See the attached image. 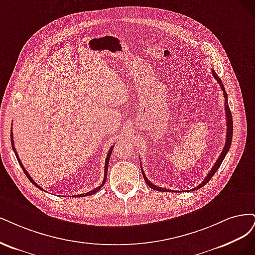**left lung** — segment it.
Segmentation results:
<instances>
[{
    "instance_id": "1",
    "label": "left lung",
    "mask_w": 255,
    "mask_h": 255,
    "mask_svg": "<svg viewBox=\"0 0 255 255\" xmlns=\"http://www.w3.org/2000/svg\"><path fill=\"white\" fill-rule=\"evenodd\" d=\"M212 73H213V76H214V78L217 80V83H218L219 86L221 87V90H223V93H224V96H225V110H226V117H227V137H226V143H225L223 151H221V153H220V155L218 157L217 161H216L215 164H214V166L212 167V169L210 170V172L207 175V177L204 178V180L201 182V184H199L198 186L194 187L193 190H190V191L199 190V188H201L203 185H205V184H207V183L210 181L211 178H212L213 176H214V174L217 171V169L219 168V166L221 165V163H223V161H224V159H225V157H226V154L228 153V151H229V149H230V146H231V143H232V136H233V120H232V113H231V111H230V107H229V105H228V95H227V92H226V89H225V87H224V85H223V81H221V79L218 77V75L215 73V71H212ZM141 169H142V167H141ZM142 174H143L145 182L147 183V185H148L150 188H152V190L159 191V192H164V191H165V192L169 191V192H170V190H166V188L159 187V186H157V185L152 184V183L149 181V180L147 179V177L145 176V172L143 171V169H142ZM172 192H174V191H172Z\"/></svg>"
}]
</instances>
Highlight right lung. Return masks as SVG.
I'll return each instance as SVG.
<instances>
[{
	"label": "right lung",
	"instance_id": "right-lung-1",
	"mask_svg": "<svg viewBox=\"0 0 255 255\" xmlns=\"http://www.w3.org/2000/svg\"><path fill=\"white\" fill-rule=\"evenodd\" d=\"M12 129V128H11ZM10 141H11V146H12V149H13V152L15 153V157H17V160H18V162H19V164H20V166H21V168L23 169V171H24V174L26 175V177L28 178V180L29 181L34 184L35 186H37L38 188H40L41 191H44L42 187H40L35 181H34V179H32L29 175H28V172L26 171V169L24 168V166H23V164H22V162H21V160H20V158H19V155H18V153H17V150H15V148H14V143H13V137H12V130L10 131ZM112 150H113V146L111 147L110 148V150H109V152H108V154H107V158H106V161H105V176H104V181H103V183L100 185V186H97L95 190H93V191H90V192H88V193H85V194H80V195H76L77 197H86V196H90V195H93V194H95V193H97L98 191L101 190V188L103 187V185L105 184V182H106V179H107V174H108V165H109V160H110V157H111V153H112ZM75 197V196H74Z\"/></svg>",
	"mask_w": 255,
	"mask_h": 255
}]
</instances>
